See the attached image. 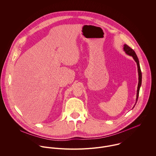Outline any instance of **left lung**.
<instances>
[{
  "mask_svg": "<svg viewBox=\"0 0 156 156\" xmlns=\"http://www.w3.org/2000/svg\"><path fill=\"white\" fill-rule=\"evenodd\" d=\"M124 50L125 51V52L127 55H129L130 56H132L133 58L136 62L137 63V71H138V74H139V83H138V87H137V96H136V102H137V99H138V97H139V89H140V87L141 83H142V72H141L140 68V66H139V59L137 58V56L135 51L128 45L124 44Z\"/></svg>",
  "mask_w": 156,
  "mask_h": 156,
  "instance_id": "8db88e82",
  "label": "left lung"
}]
</instances>
